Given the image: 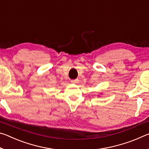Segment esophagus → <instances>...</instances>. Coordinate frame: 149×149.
Segmentation results:
<instances>
[{
  "label": "esophagus",
  "mask_w": 149,
  "mask_h": 149,
  "mask_svg": "<svg viewBox=\"0 0 149 149\" xmlns=\"http://www.w3.org/2000/svg\"><path fill=\"white\" fill-rule=\"evenodd\" d=\"M71 82H72V83H76V82H77V79H73V80H71Z\"/></svg>",
  "instance_id": "34e87169"
}]
</instances>
